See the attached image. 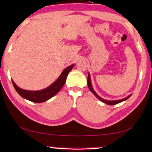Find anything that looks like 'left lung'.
Returning <instances> with one entry per match:
<instances>
[{"label":"left lung","mask_w":152,"mask_h":152,"mask_svg":"<svg viewBox=\"0 0 152 152\" xmlns=\"http://www.w3.org/2000/svg\"><path fill=\"white\" fill-rule=\"evenodd\" d=\"M87 85H88V87H89V89H90V90L94 94V96H95V97H97V99H99V100L102 102H104V103H105V104H109V105H114V104H118V103L122 102H123V101H125L128 99V98H129L130 97H131V95H132V94H129V96H127L126 97L124 98V99H118V100H107V99H102V98L99 97V96L98 95L97 93H96V92L94 90L93 87H92V83H91V78H90V73H88V77H87Z\"/></svg>","instance_id":"8db88e82"}]
</instances>
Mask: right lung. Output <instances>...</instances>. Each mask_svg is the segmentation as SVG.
<instances>
[{"instance_id":"1","label":"right lung","mask_w":152,"mask_h":152,"mask_svg":"<svg viewBox=\"0 0 152 152\" xmlns=\"http://www.w3.org/2000/svg\"><path fill=\"white\" fill-rule=\"evenodd\" d=\"M74 65L75 64H73V65H71L66 67L54 83L52 84L51 85H50L49 87L43 89V90L37 91L23 90V89L18 87L16 84L13 82V80H12V85L15 87L16 92L20 94V96H21L24 99L35 103L44 102L50 99L60 92V90L62 88L63 85H65L67 75L70 72L71 69L73 68Z\"/></svg>"}]
</instances>
